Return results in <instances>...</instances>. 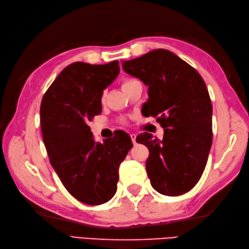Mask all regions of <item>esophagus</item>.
Instances as JSON below:
<instances>
[{"label":"esophagus","mask_w":249,"mask_h":249,"mask_svg":"<svg viewBox=\"0 0 249 249\" xmlns=\"http://www.w3.org/2000/svg\"><path fill=\"white\" fill-rule=\"evenodd\" d=\"M136 137H137L136 134H131V139L134 144H136Z\"/></svg>","instance_id":"esophagus-1"}]
</instances>
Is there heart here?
Returning a JSON list of instances; mask_svg holds the SVG:
<instances>
[{"label":"heart","mask_w":249,"mask_h":249,"mask_svg":"<svg viewBox=\"0 0 249 249\" xmlns=\"http://www.w3.org/2000/svg\"><path fill=\"white\" fill-rule=\"evenodd\" d=\"M131 81H132V80H125V81H124V82L123 83V87H124V85H126V84H127V83H129V82H131ZM102 101H104V96L102 97Z\"/></svg>","instance_id":"1"}]
</instances>
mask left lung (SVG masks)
I'll list each match as a JSON object with an SVG mask.
<instances>
[{
	"instance_id": "obj_1",
	"label": "left lung",
	"mask_w": 249,
	"mask_h": 249,
	"mask_svg": "<svg viewBox=\"0 0 249 249\" xmlns=\"http://www.w3.org/2000/svg\"><path fill=\"white\" fill-rule=\"evenodd\" d=\"M124 71L148 87L144 116L157 118L162 140L143 133L136 141L149 156L146 172L153 188L178 196L197 184L212 145V104L200 74L172 52L158 49L124 61Z\"/></svg>"
}]
</instances>
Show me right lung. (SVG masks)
Instances as JSON below:
<instances>
[{"mask_svg":"<svg viewBox=\"0 0 249 249\" xmlns=\"http://www.w3.org/2000/svg\"><path fill=\"white\" fill-rule=\"evenodd\" d=\"M119 62L66 66L44 93L40 124L50 158L60 180L74 198L97 206L117 190L119 165L133 147L129 134L95 142L88 123L102 113L104 89L119 73Z\"/></svg>","mask_w":249,"mask_h":249,"instance_id":"1","label":"right lung"}]
</instances>
